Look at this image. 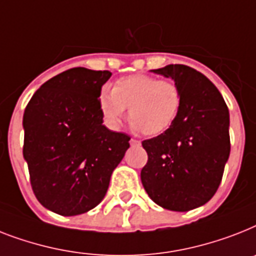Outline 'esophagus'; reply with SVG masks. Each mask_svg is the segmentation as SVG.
<instances>
[{
	"instance_id": "34e87169",
	"label": "esophagus",
	"mask_w": 256,
	"mask_h": 256,
	"mask_svg": "<svg viewBox=\"0 0 256 256\" xmlns=\"http://www.w3.org/2000/svg\"><path fill=\"white\" fill-rule=\"evenodd\" d=\"M130 144L134 147H139L140 146V142H139V140H136V139H130Z\"/></svg>"
}]
</instances>
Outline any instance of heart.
<instances>
[{
    "instance_id": "obj_1",
    "label": "heart",
    "mask_w": 256,
    "mask_h": 256,
    "mask_svg": "<svg viewBox=\"0 0 256 256\" xmlns=\"http://www.w3.org/2000/svg\"><path fill=\"white\" fill-rule=\"evenodd\" d=\"M98 104L104 121L110 128H120L128 108V118L135 130L155 136L171 128L182 104V90L174 81L159 80L147 74H130L104 86Z\"/></svg>"
}]
</instances>
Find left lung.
Returning a JSON list of instances; mask_svg holds the SVG:
<instances>
[{
  "instance_id": "left-lung-1",
  "label": "left lung",
  "mask_w": 256,
  "mask_h": 256,
  "mask_svg": "<svg viewBox=\"0 0 256 256\" xmlns=\"http://www.w3.org/2000/svg\"><path fill=\"white\" fill-rule=\"evenodd\" d=\"M151 72L175 81L182 104L171 128L142 142L148 160L140 180L159 206L192 210L210 200L221 184L230 155L229 109L214 84L188 66Z\"/></svg>"
}]
</instances>
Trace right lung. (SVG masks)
I'll use <instances>...</instances> for the list:
<instances>
[{
  "mask_svg": "<svg viewBox=\"0 0 256 256\" xmlns=\"http://www.w3.org/2000/svg\"><path fill=\"white\" fill-rule=\"evenodd\" d=\"M109 70L70 68L34 93L24 114V158L35 197L48 210L78 216L97 206L130 136L102 124L98 96Z\"/></svg>",
  "mask_w": 256,
  "mask_h": 256,
  "instance_id": "obj_1",
  "label": "right lung"
}]
</instances>
